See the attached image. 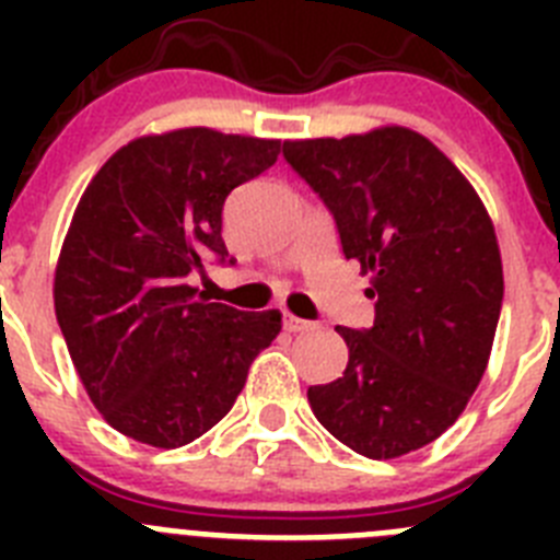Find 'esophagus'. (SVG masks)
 I'll list each match as a JSON object with an SVG mask.
<instances>
[{
	"mask_svg": "<svg viewBox=\"0 0 560 560\" xmlns=\"http://www.w3.org/2000/svg\"><path fill=\"white\" fill-rule=\"evenodd\" d=\"M283 328L289 330V334H305V330H311V328H314V325H311V323H305V319H296V316L285 314V319H283Z\"/></svg>",
	"mask_w": 560,
	"mask_h": 560,
	"instance_id": "esophagus-1",
	"label": "esophagus"
}]
</instances>
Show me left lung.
I'll return each mask as SVG.
<instances>
[{"label":"left lung","mask_w":560,"mask_h":560,"mask_svg":"<svg viewBox=\"0 0 560 560\" xmlns=\"http://www.w3.org/2000/svg\"><path fill=\"white\" fill-rule=\"evenodd\" d=\"M283 156L334 212L375 300L373 328H336L348 368L308 387L311 409L370 459L418 452L463 415L491 359L504 294L491 215L412 128L285 140Z\"/></svg>","instance_id":"1"}]
</instances>
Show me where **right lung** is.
I'll return each instance as SVG.
<instances>
[{
	"label": "right lung",
	"mask_w": 560,
	"mask_h": 560,
	"mask_svg": "<svg viewBox=\"0 0 560 560\" xmlns=\"http://www.w3.org/2000/svg\"><path fill=\"white\" fill-rule=\"evenodd\" d=\"M277 153L280 140L173 128L114 151L83 190L52 300L89 400L126 438L153 448L201 438L283 328L280 311L246 314L187 283L207 255H230L226 196Z\"/></svg>",
	"instance_id": "right-lung-1"
}]
</instances>
